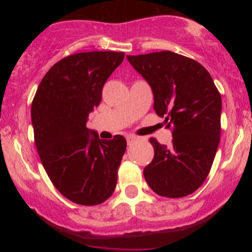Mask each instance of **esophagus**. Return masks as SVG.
<instances>
[{
	"mask_svg": "<svg viewBox=\"0 0 252 252\" xmlns=\"http://www.w3.org/2000/svg\"><path fill=\"white\" fill-rule=\"evenodd\" d=\"M137 141V137L136 136H128L126 137V142H128V146H131L132 143H135Z\"/></svg>",
	"mask_w": 252,
	"mask_h": 252,
	"instance_id": "esophagus-1",
	"label": "esophagus"
}]
</instances>
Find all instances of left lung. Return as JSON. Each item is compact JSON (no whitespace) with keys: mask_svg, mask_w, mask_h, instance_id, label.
Listing matches in <instances>:
<instances>
[{"mask_svg":"<svg viewBox=\"0 0 252 252\" xmlns=\"http://www.w3.org/2000/svg\"><path fill=\"white\" fill-rule=\"evenodd\" d=\"M148 82L154 110L172 128V146L150 138L154 158L143 170L149 187L166 198H181L206 180L220 141L221 97L206 68L170 51L126 56Z\"/></svg>","mask_w":252,"mask_h":252,"instance_id":"1","label":"left lung"}]
</instances>
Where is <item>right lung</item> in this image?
<instances>
[{
  "instance_id": "add662e5",
  "label": "right lung",
  "mask_w": 252,
  "mask_h": 252,
  "mask_svg": "<svg viewBox=\"0 0 252 252\" xmlns=\"http://www.w3.org/2000/svg\"><path fill=\"white\" fill-rule=\"evenodd\" d=\"M123 59V52L97 51L63 58L42 78L32 103L34 141L43 168L54 187L76 204H102L116 187L126 138L99 140L86 122Z\"/></svg>"
}]
</instances>
